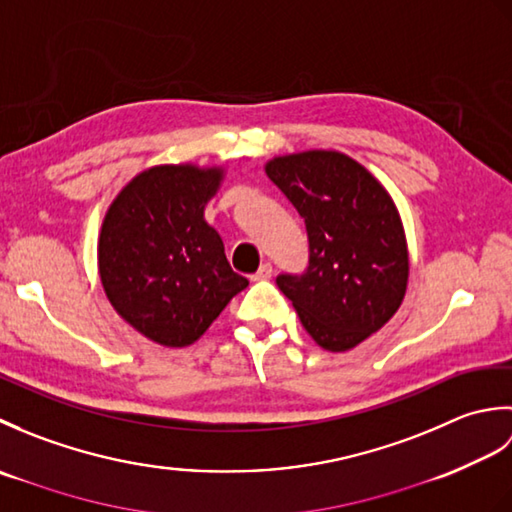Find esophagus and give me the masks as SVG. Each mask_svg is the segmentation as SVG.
<instances>
[{
	"mask_svg": "<svg viewBox=\"0 0 512 512\" xmlns=\"http://www.w3.org/2000/svg\"><path fill=\"white\" fill-rule=\"evenodd\" d=\"M270 277H273V266H270V264H262L255 275H250V279H253V281H266Z\"/></svg>",
	"mask_w": 512,
	"mask_h": 512,
	"instance_id": "1",
	"label": "esophagus"
}]
</instances>
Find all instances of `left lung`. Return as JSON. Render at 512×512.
I'll list each match as a JSON object with an SVG mask.
<instances>
[{"mask_svg":"<svg viewBox=\"0 0 512 512\" xmlns=\"http://www.w3.org/2000/svg\"><path fill=\"white\" fill-rule=\"evenodd\" d=\"M268 178L306 222L303 275H279L314 343L347 352L378 332L405 299L409 253L394 200L363 165L341 151L279 156Z\"/></svg>","mask_w":512,"mask_h":512,"instance_id":"8db88e82","label":"left lung"}]
</instances>
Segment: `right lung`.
Here are the masks:
<instances>
[{"mask_svg": "<svg viewBox=\"0 0 512 512\" xmlns=\"http://www.w3.org/2000/svg\"><path fill=\"white\" fill-rule=\"evenodd\" d=\"M222 178V167H151L127 182L105 213L99 237L105 295L136 332L158 345L198 341L248 286L204 220Z\"/></svg>", "mask_w": 512, "mask_h": 512, "instance_id": "1", "label": "right lung"}]
</instances>
